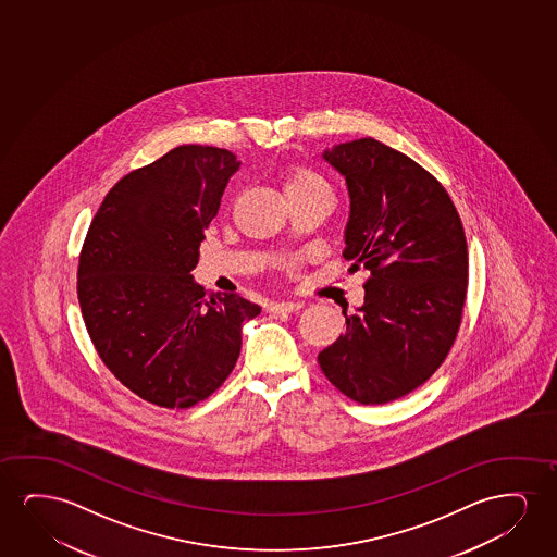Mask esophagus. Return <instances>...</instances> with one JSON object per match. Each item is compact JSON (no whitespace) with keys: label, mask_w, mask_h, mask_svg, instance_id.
<instances>
[{"label":"esophagus","mask_w":557,"mask_h":557,"mask_svg":"<svg viewBox=\"0 0 557 557\" xmlns=\"http://www.w3.org/2000/svg\"><path fill=\"white\" fill-rule=\"evenodd\" d=\"M302 308V302H293V300H287V302H272V305L267 306L268 313H293L298 312Z\"/></svg>","instance_id":"1"}]
</instances>
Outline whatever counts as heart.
<instances>
[{
  "label": "heart",
  "mask_w": 557,
  "mask_h": 557,
  "mask_svg": "<svg viewBox=\"0 0 557 557\" xmlns=\"http://www.w3.org/2000/svg\"><path fill=\"white\" fill-rule=\"evenodd\" d=\"M287 196H321L333 199V190L327 181L308 168H290L285 178Z\"/></svg>",
  "instance_id": "obj_1"
}]
</instances>
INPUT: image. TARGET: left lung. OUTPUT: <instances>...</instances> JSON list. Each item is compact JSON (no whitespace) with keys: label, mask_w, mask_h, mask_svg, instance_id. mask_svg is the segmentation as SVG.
<instances>
[{"label":"left lung","mask_w":557,"mask_h":557,"mask_svg":"<svg viewBox=\"0 0 557 557\" xmlns=\"http://www.w3.org/2000/svg\"><path fill=\"white\" fill-rule=\"evenodd\" d=\"M323 158L346 178L350 219L344 259L367 268L366 302L320 351L321 371L344 396L382 405L437 371L457 338L468 247L449 194L417 161L359 138Z\"/></svg>","instance_id":"left-lung-1"}]
</instances>
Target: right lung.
Segmentation results:
<instances>
[{
    "mask_svg": "<svg viewBox=\"0 0 557 557\" xmlns=\"http://www.w3.org/2000/svg\"><path fill=\"white\" fill-rule=\"evenodd\" d=\"M234 153L176 146L114 184L92 219L77 268L85 327L104 366L145 401L188 409L221 388L260 306L207 295L199 260Z\"/></svg>",
    "mask_w": 557,
    "mask_h": 557,
    "instance_id": "obj_1",
    "label": "right lung"
}]
</instances>
